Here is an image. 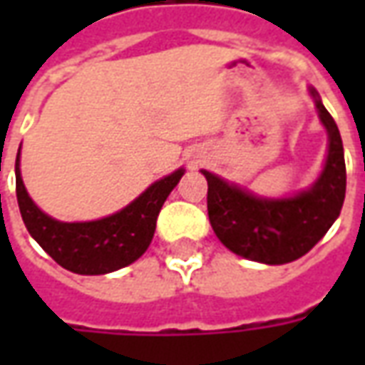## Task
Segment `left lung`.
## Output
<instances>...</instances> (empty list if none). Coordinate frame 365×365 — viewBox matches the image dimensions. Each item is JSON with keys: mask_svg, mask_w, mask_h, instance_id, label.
Here are the masks:
<instances>
[{"mask_svg": "<svg viewBox=\"0 0 365 365\" xmlns=\"http://www.w3.org/2000/svg\"><path fill=\"white\" fill-rule=\"evenodd\" d=\"M329 135L324 166L311 187L287 197H262L221 175L201 170L207 185V211L215 235L230 252L246 260L279 266L305 256L336 221L346 195L342 138L321 96L309 88Z\"/></svg>", "mask_w": 365, "mask_h": 365, "instance_id": "obj_1", "label": "left lung"}]
</instances>
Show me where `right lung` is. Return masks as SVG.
<instances>
[{
	"instance_id": "obj_1",
	"label": "right lung",
	"mask_w": 365,
	"mask_h": 365,
	"mask_svg": "<svg viewBox=\"0 0 365 365\" xmlns=\"http://www.w3.org/2000/svg\"><path fill=\"white\" fill-rule=\"evenodd\" d=\"M183 174L185 170L178 168L109 217L96 221L64 222L44 213L27 193L21 178L19 146L15 160V190L29 235L52 260L74 274L101 275L125 268L146 252L156 230L160 209Z\"/></svg>"
}]
</instances>
